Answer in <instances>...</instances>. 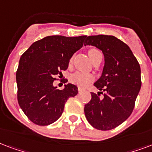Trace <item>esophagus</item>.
Here are the masks:
<instances>
[{"mask_svg":"<svg viewBox=\"0 0 152 152\" xmlns=\"http://www.w3.org/2000/svg\"><path fill=\"white\" fill-rule=\"evenodd\" d=\"M77 90H78V92H82L83 89H82V88H81V87H78V88H77Z\"/></svg>","mask_w":152,"mask_h":152,"instance_id":"1","label":"esophagus"}]
</instances>
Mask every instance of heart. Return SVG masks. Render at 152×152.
<instances>
[{
  "mask_svg": "<svg viewBox=\"0 0 152 152\" xmlns=\"http://www.w3.org/2000/svg\"><path fill=\"white\" fill-rule=\"evenodd\" d=\"M88 55H89V58L91 59L92 62L96 58H97L100 55H102V53L97 49H90V50H89ZM71 61H72V58L70 59V62ZM93 79H94V76L91 74L82 73L79 72V71L74 73L70 76V82L73 84L78 86L80 87H86L89 82H92Z\"/></svg>",
  "mask_w": 152,
  "mask_h": 152,
  "instance_id": "1",
  "label": "heart"
}]
</instances>
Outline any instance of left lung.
Here are the masks:
<instances>
[{"mask_svg":"<svg viewBox=\"0 0 152 152\" xmlns=\"http://www.w3.org/2000/svg\"><path fill=\"white\" fill-rule=\"evenodd\" d=\"M85 46L92 45L102 50L104 66L94 86L104 92L91 93V100L84 112L94 128L111 130L129 118L141 87L140 66L131 49L113 36H86Z\"/></svg>","mask_w":152,"mask_h":152,"instance_id":"1","label":"left lung"}]
</instances>
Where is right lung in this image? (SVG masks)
Returning <instances> with one entry per match:
<instances>
[{
  "mask_svg": "<svg viewBox=\"0 0 152 152\" xmlns=\"http://www.w3.org/2000/svg\"><path fill=\"white\" fill-rule=\"evenodd\" d=\"M86 36H47L21 55L16 75L17 100L34 124L44 126L54 123L63 113L68 98L77 95L75 85L68 83L60 90L53 83L67 69L70 58L83 46Z\"/></svg>",
  "mask_w": 152,
  "mask_h": 152,
  "instance_id": "obj_1",
  "label": "right lung"
}]
</instances>
